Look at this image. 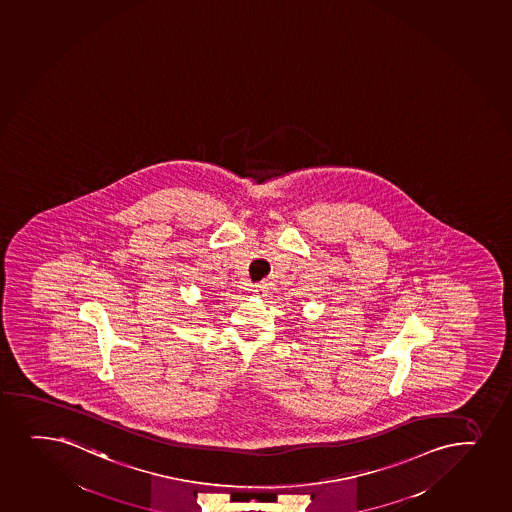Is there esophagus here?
<instances>
[{
	"instance_id": "34e87169",
	"label": "esophagus",
	"mask_w": 512,
	"mask_h": 512,
	"mask_svg": "<svg viewBox=\"0 0 512 512\" xmlns=\"http://www.w3.org/2000/svg\"><path fill=\"white\" fill-rule=\"evenodd\" d=\"M251 292H254V294H265L266 292V283H258V285H253V288H251Z\"/></svg>"
}]
</instances>
